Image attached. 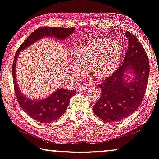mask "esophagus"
Here are the masks:
<instances>
[{
  "label": "esophagus",
  "instance_id": "1",
  "mask_svg": "<svg viewBox=\"0 0 159 159\" xmlns=\"http://www.w3.org/2000/svg\"><path fill=\"white\" fill-rule=\"evenodd\" d=\"M89 89V87L87 86L84 85V86H80L78 88V91H85L86 89Z\"/></svg>",
  "mask_w": 159,
  "mask_h": 159
}]
</instances>
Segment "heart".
Masks as SVG:
<instances>
[{"instance_id":"heart-1","label":"heart","mask_w":159,"mask_h":159,"mask_svg":"<svg viewBox=\"0 0 159 159\" xmlns=\"http://www.w3.org/2000/svg\"><path fill=\"white\" fill-rule=\"evenodd\" d=\"M123 48L119 41L106 38L86 40L78 44L73 52L72 70L75 75L84 74L89 65L93 77L99 81L106 79L116 71L122 60Z\"/></svg>"}]
</instances>
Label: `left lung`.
Segmentation results:
<instances>
[{
    "label": "left lung",
    "mask_w": 159,
    "mask_h": 159,
    "mask_svg": "<svg viewBox=\"0 0 159 159\" xmlns=\"http://www.w3.org/2000/svg\"><path fill=\"white\" fill-rule=\"evenodd\" d=\"M128 50L121 66L99 84L102 94L93 107L103 121L118 122L136 111L145 96L149 77V62L137 38L126 32Z\"/></svg>",
    "instance_id": "8db88e82"
}]
</instances>
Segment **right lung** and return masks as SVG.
<instances>
[{
  "label": "right lung",
  "instance_id": "obj_1",
  "mask_svg": "<svg viewBox=\"0 0 159 159\" xmlns=\"http://www.w3.org/2000/svg\"><path fill=\"white\" fill-rule=\"evenodd\" d=\"M75 30L74 27H39L22 43L15 54L12 67V75L14 91L19 104L22 109L33 119L41 123H51L61 117L67 108L70 99L75 94V90L59 89L47 97L40 99H29L19 88L16 78V62L19 54L25 48L37 41L45 37L54 38L57 40L66 39Z\"/></svg>",
  "mask_w": 159,
  "mask_h": 159
}]
</instances>
